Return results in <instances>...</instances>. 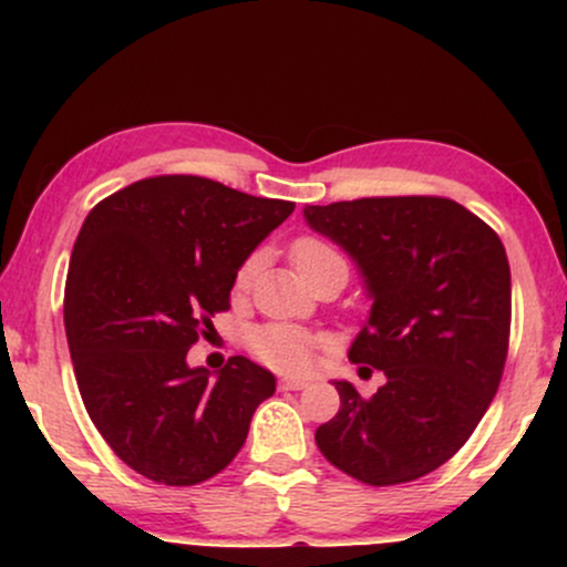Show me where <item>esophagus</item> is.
Masks as SVG:
<instances>
[{
	"label": "esophagus",
	"instance_id": "esophagus-1",
	"mask_svg": "<svg viewBox=\"0 0 567 567\" xmlns=\"http://www.w3.org/2000/svg\"><path fill=\"white\" fill-rule=\"evenodd\" d=\"M279 386H282V389H292V392H298V389L309 386V381H306V379H282V381H279Z\"/></svg>",
	"mask_w": 567,
	"mask_h": 567
}]
</instances>
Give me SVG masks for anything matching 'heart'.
<instances>
[{"label":"heart","instance_id":"obj_1","mask_svg":"<svg viewBox=\"0 0 567 567\" xmlns=\"http://www.w3.org/2000/svg\"><path fill=\"white\" fill-rule=\"evenodd\" d=\"M290 258L296 264L298 275L306 277L311 269L330 261V258H341L328 243L317 237H301L290 247ZM258 258H247L237 269L234 277V288L245 290L256 275ZM250 349L258 360L266 362L269 368L282 370V373H306L311 368V357H315V338L306 330L292 328V324H264V328L250 333Z\"/></svg>","mask_w":567,"mask_h":567}]
</instances>
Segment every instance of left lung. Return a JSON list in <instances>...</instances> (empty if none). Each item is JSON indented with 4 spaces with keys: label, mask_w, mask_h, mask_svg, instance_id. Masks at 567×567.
Returning <instances> with one entry per match:
<instances>
[{
    "label": "left lung",
    "mask_w": 567,
    "mask_h": 567,
    "mask_svg": "<svg viewBox=\"0 0 567 567\" xmlns=\"http://www.w3.org/2000/svg\"><path fill=\"white\" fill-rule=\"evenodd\" d=\"M373 298L351 362L383 370L370 400L333 381L341 408L315 440L365 485L413 483L472 437L498 392L509 349L512 277L498 234L445 197L306 205Z\"/></svg>",
    "instance_id": "1"
}]
</instances>
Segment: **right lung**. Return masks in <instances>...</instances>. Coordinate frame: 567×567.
<instances>
[{
  "instance_id": "add662e5",
  "label": "right lung",
  "mask_w": 567,
  "mask_h": 567,
  "mask_svg": "<svg viewBox=\"0 0 567 567\" xmlns=\"http://www.w3.org/2000/svg\"><path fill=\"white\" fill-rule=\"evenodd\" d=\"M292 207L199 175H157L84 218L63 322L84 408L130 470L197 485L245 445L275 375L231 357L213 379L186 354L229 309L239 266Z\"/></svg>"
}]
</instances>
